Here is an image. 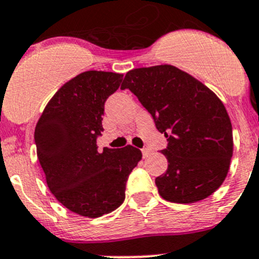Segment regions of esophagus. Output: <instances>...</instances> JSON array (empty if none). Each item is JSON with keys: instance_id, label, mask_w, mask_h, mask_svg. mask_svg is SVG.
I'll return each instance as SVG.
<instances>
[{"instance_id": "34e87169", "label": "esophagus", "mask_w": 259, "mask_h": 259, "mask_svg": "<svg viewBox=\"0 0 259 259\" xmlns=\"http://www.w3.org/2000/svg\"><path fill=\"white\" fill-rule=\"evenodd\" d=\"M142 153H143V156H144V158H148V156L151 154V150L148 148H144V149H142Z\"/></svg>"}]
</instances>
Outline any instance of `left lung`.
Returning <instances> with one entry per match:
<instances>
[{"mask_svg": "<svg viewBox=\"0 0 259 259\" xmlns=\"http://www.w3.org/2000/svg\"><path fill=\"white\" fill-rule=\"evenodd\" d=\"M121 89L139 99L168 140L161 150L168 169L155 179L160 197L189 204L213 194L226 179L233 155L231 119L221 99L171 65L130 70Z\"/></svg>", "mask_w": 259, "mask_h": 259, "instance_id": "8db88e82", "label": "left lung"}]
</instances>
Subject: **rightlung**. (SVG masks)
Wrapping results in <instances>:
<instances>
[{"instance_id":"obj_1","label":"right lung","mask_w":259,"mask_h":259,"mask_svg":"<svg viewBox=\"0 0 259 259\" xmlns=\"http://www.w3.org/2000/svg\"><path fill=\"white\" fill-rule=\"evenodd\" d=\"M122 74L85 71L67 81L46 105L35 129L37 158L49 189L67 209L88 217L108 214L125 199V187L142 151L132 145L98 150L105 101Z\"/></svg>"}]
</instances>
